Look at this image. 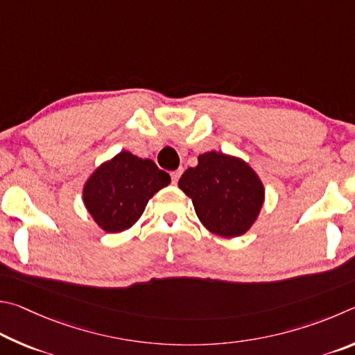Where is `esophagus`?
<instances>
[{
    "instance_id": "34e87169",
    "label": "esophagus",
    "mask_w": 355,
    "mask_h": 355,
    "mask_svg": "<svg viewBox=\"0 0 355 355\" xmlns=\"http://www.w3.org/2000/svg\"><path fill=\"white\" fill-rule=\"evenodd\" d=\"M182 168H179V170H176V171H173L171 173V179H173V184H178V181H179V178H181V174H182Z\"/></svg>"
}]
</instances>
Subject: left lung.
I'll return each mask as SVG.
<instances>
[{"label": "left lung", "mask_w": 355, "mask_h": 355, "mask_svg": "<svg viewBox=\"0 0 355 355\" xmlns=\"http://www.w3.org/2000/svg\"><path fill=\"white\" fill-rule=\"evenodd\" d=\"M179 189L193 202L201 225L225 239L245 235L265 202L262 179L237 155L209 151L198 155L179 179Z\"/></svg>", "instance_id": "1"}]
</instances>
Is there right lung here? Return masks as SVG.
<instances>
[{
	"mask_svg": "<svg viewBox=\"0 0 355 355\" xmlns=\"http://www.w3.org/2000/svg\"><path fill=\"white\" fill-rule=\"evenodd\" d=\"M171 182L151 159L120 151L103 162L83 189V201L93 221L104 232L118 234L132 227L148 201Z\"/></svg>",
	"mask_w": 355,
	"mask_h": 355,
	"instance_id": "add662e5",
	"label": "right lung"
}]
</instances>
